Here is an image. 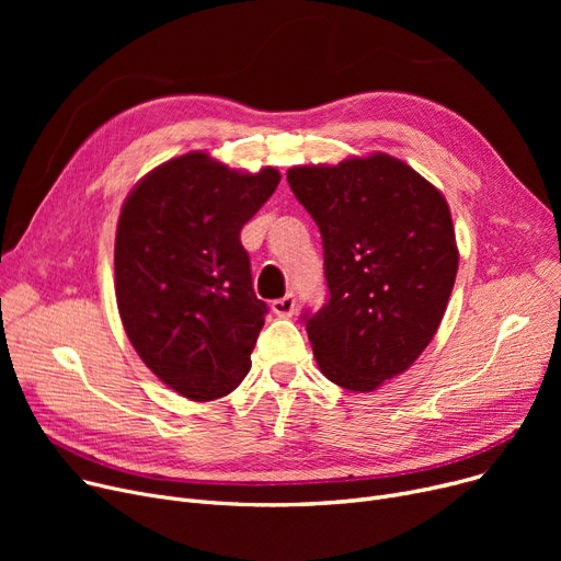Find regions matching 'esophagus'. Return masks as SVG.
Listing matches in <instances>:
<instances>
[{"instance_id":"obj_1","label":"esophagus","mask_w":561,"mask_h":561,"mask_svg":"<svg viewBox=\"0 0 561 561\" xmlns=\"http://www.w3.org/2000/svg\"><path fill=\"white\" fill-rule=\"evenodd\" d=\"M296 309H298V305H296V296H284V298H279V300H275L273 302V311L279 316V318H290L293 313H296Z\"/></svg>"}]
</instances>
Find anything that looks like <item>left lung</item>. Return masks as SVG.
<instances>
[{
  "instance_id": "1",
  "label": "left lung",
  "mask_w": 561,
  "mask_h": 561,
  "mask_svg": "<svg viewBox=\"0 0 561 561\" xmlns=\"http://www.w3.org/2000/svg\"><path fill=\"white\" fill-rule=\"evenodd\" d=\"M322 236L330 300L302 320L316 362L347 391H375L434 339L459 252L446 197L389 154L286 172Z\"/></svg>"
}]
</instances>
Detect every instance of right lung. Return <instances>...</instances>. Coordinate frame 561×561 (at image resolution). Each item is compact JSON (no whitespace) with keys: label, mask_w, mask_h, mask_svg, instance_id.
<instances>
[{"label":"right lung","mask_w":561,"mask_h":561,"mask_svg":"<svg viewBox=\"0 0 561 561\" xmlns=\"http://www.w3.org/2000/svg\"><path fill=\"white\" fill-rule=\"evenodd\" d=\"M279 180L191 152L145 174L123 204L117 309L145 366L184 398H222L252 366L268 305L254 296L241 229Z\"/></svg>","instance_id":"add662e5"}]
</instances>
